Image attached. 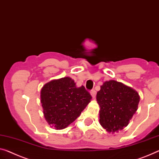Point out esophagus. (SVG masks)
Segmentation results:
<instances>
[{
    "label": "esophagus",
    "instance_id": "1",
    "mask_svg": "<svg viewBox=\"0 0 159 159\" xmlns=\"http://www.w3.org/2000/svg\"><path fill=\"white\" fill-rule=\"evenodd\" d=\"M91 96H92V98L93 99H94L95 98H96V92L94 91H91Z\"/></svg>",
    "mask_w": 159,
    "mask_h": 159
}]
</instances>
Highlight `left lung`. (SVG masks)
Instances as JSON below:
<instances>
[{
	"mask_svg": "<svg viewBox=\"0 0 159 159\" xmlns=\"http://www.w3.org/2000/svg\"><path fill=\"white\" fill-rule=\"evenodd\" d=\"M99 122L108 133L126 127L138 109L140 96L136 90L114 80L105 81L97 92Z\"/></svg>",
	"mask_w": 159,
	"mask_h": 159,
	"instance_id": "obj_1",
	"label": "left lung"
}]
</instances>
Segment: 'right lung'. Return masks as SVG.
I'll use <instances>...</instances> for the list:
<instances>
[{
  "label": "right lung",
  "mask_w": 159,
  "mask_h": 159,
  "mask_svg": "<svg viewBox=\"0 0 159 159\" xmlns=\"http://www.w3.org/2000/svg\"><path fill=\"white\" fill-rule=\"evenodd\" d=\"M91 98L85 87H77L70 77L52 80L41 91L45 119L56 130L64 129L74 121Z\"/></svg>",
  "instance_id": "add662e5"
}]
</instances>
